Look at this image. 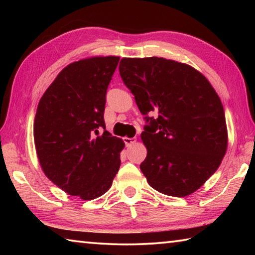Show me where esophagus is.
Returning a JSON list of instances; mask_svg holds the SVG:
<instances>
[{"instance_id":"esophagus-1","label":"esophagus","mask_w":255,"mask_h":255,"mask_svg":"<svg viewBox=\"0 0 255 255\" xmlns=\"http://www.w3.org/2000/svg\"><path fill=\"white\" fill-rule=\"evenodd\" d=\"M124 141H125V144H126V146H130V145H132L133 143H135L136 139H135V138L125 137V138H124Z\"/></svg>"}]
</instances>
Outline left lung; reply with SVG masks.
Instances as JSON below:
<instances>
[{
	"mask_svg": "<svg viewBox=\"0 0 255 255\" xmlns=\"http://www.w3.org/2000/svg\"><path fill=\"white\" fill-rule=\"evenodd\" d=\"M120 76L145 116L140 170L163 195L185 197L199 189L227 149L222 101L195 68L162 57L123 58ZM156 112L158 118L148 114Z\"/></svg>",
	"mask_w": 255,
	"mask_h": 255,
	"instance_id": "1",
	"label": "left lung"
}]
</instances>
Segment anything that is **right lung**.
<instances>
[{
  "instance_id": "1",
  "label": "right lung",
  "mask_w": 255,
  "mask_h": 255,
  "mask_svg": "<svg viewBox=\"0 0 255 255\" xmlns=\"http://www.w3.org/2000/svg\"><path fill=\"white\" fill-rule=\"evenodd\" d=\"M119 59L107 56L70 64L38 103L33 137L41 169L58 188L83 200L106 193L120 166L125 143L106 130L103 119Z\"/></svg>"
}]
</instances>
